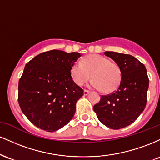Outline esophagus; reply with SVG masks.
<instances>
[{"label": "esophagus", "instance_id": "obj_1", "mask_svg": "<svg viewBox=\"0 0 160 160\" xmlns=\"http://www.w3.org/2000/svg\"><path fill=\"white\" fill-rule=\"evenodd\" d=\"M89 92H90V91L86 90V89H84V90H83V95H87L88 94H89Z\"/></svg>", "mask_w": 160, "mask_h": 160}]
</instances>
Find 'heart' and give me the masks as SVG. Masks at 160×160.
Returning a JSON list of instances; mask_svg holds the SVG:
<instances>
[{
	"label": "heart",
	"instance_id": "heart-1",
	"mask_svg": "<svg viewBox=\"0 0 160 160\" xmlns=\"http://www.w3.org/2000/svg\"><path fill=\"white\" fill-rule=\"evenodd\" d=\"M71 75L77 85L82 86L92 78V86L104 94H111L117 89L121 81V70L109 58L92 54L84 57L80 62L71 66Z\"/></svg>",
	"mask_w": 160,
	"mask_h": 160
}]
</instances>
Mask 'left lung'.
I'll return each mask as SVG.
<instances>
[{
  "label": "left lung",
  "instance_id": "1",
  "mask_svg": "<svg viewBox=\"0 0 160 160\" xmlns=\"http://www.w3.org/2000/svg\"><path fill=\"white\" fill-rule=\"evenodd\" d=\"M121 70L118 89L111 95H102L93 109L102 123L112 129L129 126L144 110L149 79L145 66L131 55L104 52Z\"/></svg>",
  "mask_w": 160,
  "mask_h": 160
}]
</instances>
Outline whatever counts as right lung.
Instances as JSON below:
<instances>
[{"label":"right lung","instance_id":"right-lung-1","mask_svg":"<svg viewBox=\"0 0 160 160\" xmlns=\"http://www.w3.org/2000/svg\"><path fill=\"white\" fill-rule=\"evenodd\" d=\"M79 52L47 51L25 66L19 81L18 101L32 123L47 132H56L74 117L76 103L83 90L74 82L71 66Z\"/></svg>","mask_w":160,"mask_h":160}]
</instances>
